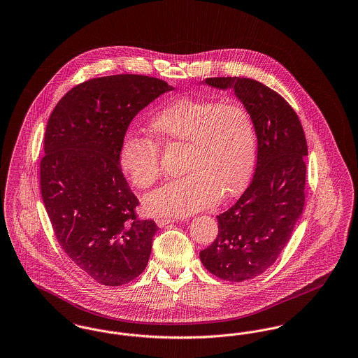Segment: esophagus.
<instances>
[{
  "mask_svg": "<svg viewBox=\"0 0 358 358\" xmlns=\"http://www.w3.org/2000/svg\"><path fill=\"white\" fill-rule=\"evenodd\" d=\"M174 222H177V220H174V219H157V220H155L157 225H158L159 228H164V227H166V225H169V224H173Z\"/></svg>",
  "mask_w": 358,
  "mask_h": 358,
  "instance_id": "34e87169",
  "label": "esophagus"
}]
</instances>
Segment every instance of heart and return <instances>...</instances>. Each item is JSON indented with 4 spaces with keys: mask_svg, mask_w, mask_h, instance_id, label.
Instances as JSON below:
<instances>
[{
    "mask_svg": "<svg viewBox=\"0 0 358 358\" xmlns=\"http://www.w3.org/2000/svg\"><path fill=\"white\" fill-rule=\"evenodd\" d=\"M158 143L185 146V177L166 182L143 199L154 216H187L235 196L248 181L256 158L255 123L238 103L181 98L150 122ZM120 171L136 187L159 178V150L152 139L129 134L120 143Z\"/></svg>",
    "mask_w": 358,
    "mask_h": 358,
    "instance_id": "obj_1",
    "label": "heart"
}]
</instances>
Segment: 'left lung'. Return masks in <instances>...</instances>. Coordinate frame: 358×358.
Masks as SVG:
<instances>
[{
    "instance_id": "8db88e82",
    "label": "left lung",
    "mask_w": 358,
    "mask_h": 358,
    "mask_svg": "<svg viewBox=\"0 0 358 358\" xmlns=\"http://www.w3.org/2000/svg\"><path fill=\"white\" fill-rule=\"evenodd\" d=\"M204 83L232 88L255 123L257 155L251 184L217 216V238L200 252L209 273L241 282L273 266L302 215L306 136L292 107L267 85L236 76L208 78Z\"/></svg>"
}]
</instances>
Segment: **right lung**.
I'll use <instances>...</instances> for the list:
<instances>
[{"label":"right lung","instance_id":"1","mask_svg":"<svg viewBox=\"0 0 358 358\" xmlns=\"http://www.w3.org/2000/svg\"><path fill=\"white\" fill-rule=\"evenodd\" d=\"M171 90L142 75L95 78L69 90L48 120L43 201L60 247L104 286L129 283L148 266L158 227L136 217L139 201L118 155L133 118Z\"/></svg>","mask_w":358,"mask_h":358}]
</instances>
